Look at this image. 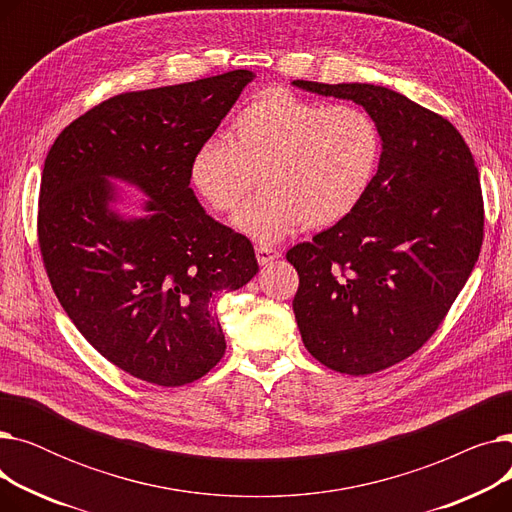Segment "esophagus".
Here are the masks:
<instances>
[{
  "label": "esophagus",
  "mask_w": 512,
  "mask_h": 512,
  "mask_svg": "<svg viewBox=\"0 0 512 512\" xmlns=\"http://www.w3.org/2000/svg\"><path fill=\"white\" fill-rule=\"evenodd\" d=\"M255 255H257L259 265H267L270 261H274V259H278V257H280V251H278V249H272V247H263V245H259V247L255 249Z\"/></svg>",
  "instance_id": "34e87169"
}]
</instances>
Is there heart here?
<instances>
[{
    "mask_svg": "<svg viewBox=\"0 0 512 512\" xmlns=\"http://www.w3.org/2000/svg\"><path fill=\"white\" fill-rule=\"evenodd\" d=\"M382 130L353 103L311 101L282 87L259 91L234 116L230 141H203L191 182L215 213H232L253 186L236 226L259 242H278L299 226L319 230L348 218L380 170Z\"/></svg>",
    "mask_w": 512,
    "mask_h": 512,
    "instance_id": "obj_1",
    "label": "heart"
}]
</instances>
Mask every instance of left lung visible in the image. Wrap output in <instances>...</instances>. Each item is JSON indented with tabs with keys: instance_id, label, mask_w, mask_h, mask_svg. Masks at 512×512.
I'll list each match as a JSON object with an SVG mask.
<instances>
[{
	"instance_id": "1",
	"label": "left lung",
	"mask_w": 512,
	"mask_h": 512,
	"mask_svg": "<svg viewBox=\"0 0 512 512\" xmlns=\"http://www.w3.org/2000/svg\"><path fill=\"white\" fill-rule=\"evenodd\" d=\"M294 85L353 99L382 130L380 170L361 205L286 253L307 351L340 373L382 371L434 336L473 272L483 242L475 159L446 118L396 91Z\"/></svg>"
}]
</instances>
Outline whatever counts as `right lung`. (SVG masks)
<instances>
[{
    "mask_svg": "<svg viewBox=\"0 0 512 512\" xmlns=\"http://www.w3.org/2000/svg\"><path fill=\"white\" fill-rule=\"evenodd\" d=\"M253 80L232 70L120 93L51 145L37 236L47 278L76 330L132 378L174 388L209 373L226 340L213 299L259 270L251 240L215 222L191 184V159ZM107 177L152 199L143 219L111 209Z\"/></svg>",
    "mask_w": 512,
    "mask_h": 512,
    "instance_id": "obj_1",
    "label": "right lung"
}]
</instances>
